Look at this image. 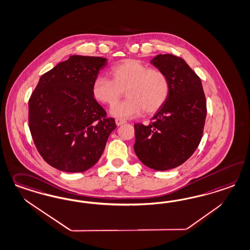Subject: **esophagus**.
<instances>
[{"instance_id": "1", "label": "esophagus", "mask_w": 250, "mask_h": 250, "mask_svg": "<svg viewBox=\"0 0 250 250\" xmlns=\"http://www.w3.org/2000/svg\"><path fill=\"white\" fill-rule=\"evenodd\" d=\"M116 124H117V126H121V125H123V124H125L126 123V121H123V120H121V119H116Z\"/></svg>"}]
</instances>
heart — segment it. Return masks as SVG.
<instances>
[{
  "mask_svg": "<svg viewBox=\"0 0 250 250\" xmlns=\"http://www.w3.org/2000/svg\"><path fill=\"white\" fill-rule=\"evenodd\" d=\"M112 79L97 76L92 83V95L97 102L113 105L126 90V100L114 105L110 113L119 119H132L146 111H157L167 101L170 84L167 74L137 60H126L110 69Z\"/></svg>",
  "mask_w": 250,
  "mask_h": 250,
  "instance_id": "b5f03b06",
  "label": "heart"
}]
</instances>
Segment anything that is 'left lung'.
<instances>
[{
    "instance_id": "obj_1",
    "label": "left lung",
    "mask_w": 250,
    "mask_h": 250,
    "mask_svg": "<svg viewBox=\"0 0 250 250\" xmlns=\"http://www.w3.org/2000/svg\"><path fill=\"white\" fill-rule=\"evenodd\" d=\"M150 62L167 74L169 95L151 124L134 125L133 148L146 167L165 171L182 165L200 145L207 114L206 98L200 77L183 59L159 54Z\"/></svg>"
}]
</instances>
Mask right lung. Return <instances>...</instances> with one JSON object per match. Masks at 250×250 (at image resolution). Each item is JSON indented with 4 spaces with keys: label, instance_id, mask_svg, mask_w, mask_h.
Returning a JSON list of instances; mask_svg holds the SVG:
<instances>
[{
    "label": "right lung",
    "instance_id": "add662e5",
    "mask_svg": "<svg viewBox=\"0 0 250 250\" xmlns=\"http://www.w3.org/2000/svg\"><path fill=\"white\" fill-rule=\"evenodd\" d=\"M107 64L101 57L72 55L44 73L28 102V124L42 158L57 169L83 172L97 164L115 120L92 95Z\"/></svg>",
    "mask_w": 250,
    "mask_h": 250
}]
</instances>
